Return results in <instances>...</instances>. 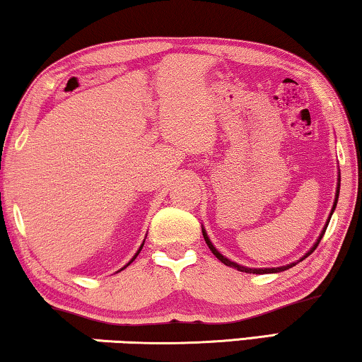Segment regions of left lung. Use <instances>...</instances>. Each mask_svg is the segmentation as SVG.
I'll use <instances>...</instances> for the list:
<instances>
[{"mask_svg": "<svg viewBox=\"0 0 362 362\" xmlns=\"http://www.w3.org/2000/svg\"><path fill=\"white\" fill-rule=\"evenodd\" d=\"M339 187H341V175H338V185H336V194H334V202H333V207H331V212H329V217H328V221H326V224H325V227H323V230H321V234L318 235V239H316V242L313 244V247H311V249L306 252V254L301 257L300 260H296V262H291V264H288V265H281V267H272V269H250V267H244V265H240V264H235V262H232L230 259H227V257H224L221 254L219 250L216 249L214 247V244H212L211 242V239H209V235H207V232H206V229L204 227H202V235H204V240H206V244H207V247H209L211 249V252L212 254H214L217 259H219L222 264L224 265H227V267H232V269H237L239 272H245V274H257V275H262V274H279V272H284V270H288V269H291V267H295L296 264H298V262H301L303 259H306V257H308L311 252H313L316 247H318V244H320V240H321V237H323V234H325V230H326V227H328V224H329V219H331V216H333V212H334V209H336V204H338V197H339Z\"/></svg>", "mask_w": 362, "mask_h": 362, "instance_id": "left-lung-1", "label": "left lung"}]
</instances>
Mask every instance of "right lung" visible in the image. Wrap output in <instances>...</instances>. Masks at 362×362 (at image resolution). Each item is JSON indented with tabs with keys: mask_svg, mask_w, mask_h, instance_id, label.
<instances>
[{
	"mask_svg": "<svg viewBox=\"0 0 362 362\" xmlns=\"http://www.w3.org/2000/svg\"><path fill=\"white\" fill-rule=\"evenodd\" d=\"M143 244H145V240H143ZM143 244H141V245H140V249H138V252H136V254H135V255H133V259H132V260H130V262H128V264H127V265H125V267H123V269H127V267H128V265H130V264H132V262H133V260H135V259H136V257H138V254H140V250H141V249H143ZM123 269H122V270H123Z\"/></svg>",
	"mask_w": 362,
	"mask_h": 362,
	"instance_id": "add662e5",
	"label": "right lung"
}]
</instances>
